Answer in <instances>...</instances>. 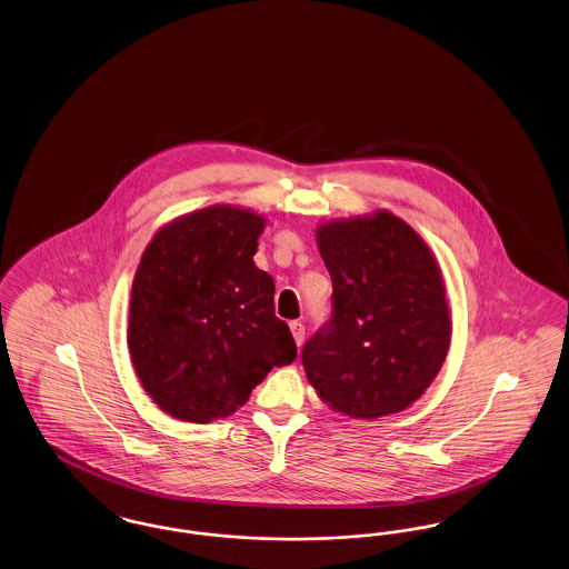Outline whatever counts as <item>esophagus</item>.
I'll return each instance as SVG.
<instances>
[{
    "mask_svg": "<svg viewBox=\"0 0 569 569\" xmlns=\"http://www.w3.org/2000/svg\"><path fill=\"white\" fill-rule=\"evenodd\" d=\"M290 330H292V337H295V341H297V346L300 348L302 341H305V326H302V322L295 320V322H290Z\"/></svg>",
    "mask_w": 569,
    "mask_h": 569,
    "instance_id": "obj_1",
    "label": "esophagus"
}]
</instances>
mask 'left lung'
<instances>
[{"instance_id":"left-lung-1","label":"left lung","mask_w":569,"mask_h":569,"mask_svg":"<svg viewBox=\"0 0 569 569\" xmlns=\"http://www.w3.org/2000/svg\"><path fill=\"white\" fill-rule=\"evenodd\" d=\"M316 241L332 279V318L302 348L307 379L337 413H399L431 386L450 348L433 251L383 209L325 221Z\"/></svg>"}]
</instances>
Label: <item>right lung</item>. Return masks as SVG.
<instances>
[{"label": "right lung", "mask_w": 569, "mask_h": 569, "mask_svg": "<svg viewBox=\"0 0 569 569\" xmlns=\"http://www.w3.org/2000/svg\"><path fill=\"white\" fill-rule=\"evenodd\" d=\"M264 226L251 209L213 204L168 221L140 258L128 348L144 392L177 420L228 418L297 358L274 281L253 262Z\"/></svg>", "instance_id": "right-lung-1"}]
</instances>
